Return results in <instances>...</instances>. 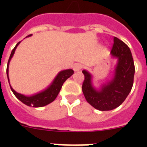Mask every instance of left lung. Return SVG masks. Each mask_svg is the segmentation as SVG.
Masks as SVG:
<instances>
[{"mask_svg":"<svg viewBox=\"0 0 147 147\" xmlns=\"http://www.w3.org/2000/svg\"><path fill=\"white\" fill-rule=\"evenodd\" d=\"M31 36H32V34L27 36L26 37H30ZM20 43V42H18L15 46V47L10 53V58H9L7 62V76L8 82L10 84V89L18 100H20L21 102H23L27 106H30V107L33 106L34 107H40L46 106V105L50 104L51 102H53V100L56 98L58 94L59 93L60 89H61L63 83L66 81V79H68L70 77L69 76L70 70L60 71L54 78L51 84H49V85H48L45 89L36 93V94H31V95H25V94H23L21 93H18L10 85V79H9V65H10V60L13 56L15 50Z\"/></svg>","mask_w":147,"mask_h":147,"instance_id":"obj_1","label":"left lung"}]
</instances>
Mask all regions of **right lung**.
<instances>
[{
  "label": "right lung",
  "instance_id": "1",
  "mask_svg": "<svg viewBox=\"0 0 147 147\" xmlns=\"http://www.w3.org/2000/svg\"><path fill=\"white\" fill-rule=\"evenodd\" d=\"M111 55L117 59L111 81L98 91L92 86L90 76L83 82L85 99L99 111H111L120 106L130 93L134 83L135 68L130 48L114 37Z\"/></svg>",
  "mask_w": 147,
  "mask_h": 147
}]
</instances>
